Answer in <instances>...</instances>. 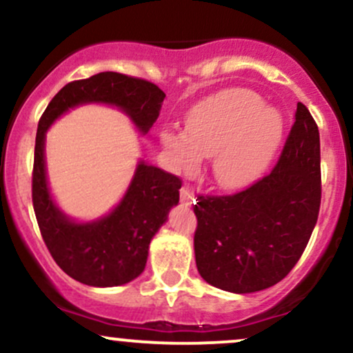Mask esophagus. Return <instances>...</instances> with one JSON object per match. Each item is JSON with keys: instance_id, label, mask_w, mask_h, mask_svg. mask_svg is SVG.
Segmentation results:
<instances>
[{"instance_id": "34e87169", "label": "esophagus", "mask_w": 353, "mask_h": 353, "mask_svg": "<svg viewBox=\"0 0 353 353\" xmlns=\"http://www.w3.org/2000/svg\"><path fill=\"white\" fill-rule=\"evenodd\" d=\"M181 202L184 205H190L192 202H196V199H194V192L190 190L189 185H182L181 188Z\"/></svg>"}]
</instances>
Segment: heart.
<instances>
[{"label": "heart", "mask_w": 353, "mask_h": 353, "mask_svg": "<svg viewBox=\"0 0 353 353\" xmlns=\"http://www.w3.org/2000/svg\"><path fill=\"white\" fill-rule=\"evenodd\" d=\"M279 111L247 89H228L202 101L190 111L185 131L165 128L161 132L171 171L194 174L204 157H212L214 179L236 190L265 171L282 139Z\"/></svg>", "instance_id": "b5f03b06"}]
</instances>
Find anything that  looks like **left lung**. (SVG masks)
<instances>
[{
    "mask_svg": "<svg viewBox=\"0 0 353 353\" xmlns=\"http://www.w3.org/2000/svg\"><path fill=\"white\" fill-rule=\"evenodd\" d=\"M272 171L230 196H197L194 252L205 282L234 294L281 282L317 224L322 179L317 123L297 103Z\"/></svg>",
    "mask_w": 353,
    "mask_h": 353,
    "instance_id": "obj_1",
    "label": "left lung"
}]
</instances>
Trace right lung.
Returning <instances> with one entry per match:
<instances>
[{
	"label": "right lung",
	"mask_w": 353,
	"mask_h": 353,
	"mask_svg": "<svg viewBox=\"0 0 353 353\" xmlns=\"http://www.w3.org/2000/svg\"><path fill=\"white\" fill-rule=\"evenodd\" d=\"M164 98L163 89L154 83L106 71L68 83L44 109L34 144L33 208L48 250L74 281L92 287H114L143 272L151 239L165 222L169 209L179 202L182 181L163 169L139 163L128 192L109 216L88 224L72 222L56 208L48 190L46 129L78 104L106 103L123 109L139 131L148 132L159 116Z\"/></svg>",
	"instance_id": "add662e5"
}]
</instances>
